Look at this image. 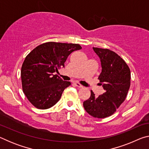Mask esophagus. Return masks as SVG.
Returning <instances> with one entry per match:
<instances>
[{"label":"esophagus","instance_id":"obj_1","mask_svg":"<svg viewBox=\"0 0 149 149\" xmlns=\"http://www.w3.org/2000/svg\"><path fill=\"white\" fill-rule=\"evenodd\" d=\"M74 84L77 87H79V88H82L83 87V85H81L80 84H79V83H77V82H75Z\"/></svg>","mask_w":149,"mask_h":149}]
</instances>
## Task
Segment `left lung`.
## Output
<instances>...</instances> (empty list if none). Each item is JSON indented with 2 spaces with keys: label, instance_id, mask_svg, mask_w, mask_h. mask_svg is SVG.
I'll use <instances>...</instances> for the list:
<instances>
[{
  "label": "left lung",
  "instance_id": "obj_1",
  "mask_svg": "<svg viewBox=\"0 0 149 149\" xmlns=\"http://www.w3.org/2000/svg\"><path fill=\"white\" fill-rule=\"evenodd\" d=\"M100 58L102 72L98 77L105 92L96 97L91 91L84 107L94 118H104L112 115L124 101L131 84V72L125 62L112 50L93 48Z\"/></svg>",
  "mask_w": 149,
  "mask_h": 149
}]
</instances>
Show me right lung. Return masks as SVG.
Masks as SVG:
<instances>
[{"mask_svg":"<svg viewBox=\"0 0 149 149\" xmlns=\"http://www.w3.org/2000/svg\"><path fill=\"white\" fill-rule=\"evenodd\" d=\"M81 49L79 44L47 42L27 55L21 70L22 89L29 101L39 109L53 107L71 83L54 75L64 67L68 56Z\"/></svg>","mask_w":149,"mask_h":149,"instance_id":"obj_1","label":"right lung"}]
</instances>
